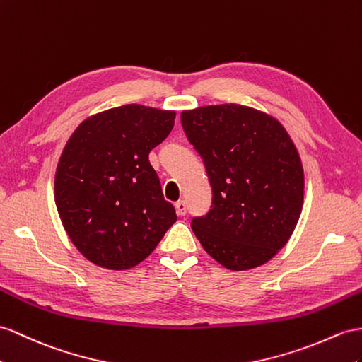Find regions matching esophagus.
<instances>
[{"label":"esophagus","instance_id":"esophagus-1","mask_svg":"<svg viewBox=\"0 0 362 362\" xmlns=\"http://www.w3.org/2000/svg\"><path fill=\"white\" fill-rule=\"evenodd\" d=\"M174 208H175V212H177V216H185L187 214V203H185V200H179L174 203Z\"/></svg>","mask_w":362,"mask_h":362}]
</instances>
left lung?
I'll return each mask as SVG.
<instances>
[{"label": "left lung", "mask_w": 362, "mask_h": 362, "mask_svg": "<svg viewBox=\"0 0 362 362\" xmlns=\"http://www.w3.org/2000/svg\"><path fill=\"white\" fill-rule=\"evenodd\" d=\"M180 120L212 188L209 212L192 217L194 234L228 269L264 264L287 243L303 208L292 139L276 119L237 104L183 111Z\"/></svg>", "instance_id": "left-lung-1"}]
</instances>
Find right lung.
Returning <instances> with one entry per match:
<instances>
[{
    "label": "right lung",
    "mask_w": 362,
    "mask_h": 362,
    "mask_svg": "<svg viewBox=\"0 0 362 362\" xmlns=\"http://www.w3.org/2000/svg\"><path fill=\"white\" fill-rule=\"evenodd\" d=\"M174 117V111L122 105L88 117L69 139L54 200L70 240L91 263L129 269L177 220L148 160L171 133Z\"/></svg>",
    "instance_id": "obj_1"
}]
</instances>
